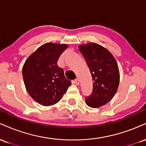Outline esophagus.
<instances>
[{"label":"esophagus","mask_w":146,"mask_h":146,"mask_svg":"<svg viewBox=\"0 0 146 146\" xmlns=\"http://www.w3.org/2000/svg\"><path fill=\"white\" fill-rule=\"evenodd\" d=\"M75 84H76V85L80 84V80H79L78 78L75 79Z\"/></svg>","instance_id":"1"}]
</instances>
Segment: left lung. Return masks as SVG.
<instances>
[{
  "mask_svg": "<svg viewBox=\"0 0 146 146\" xmlns=\"http://www.w3.org/2000/svg\"><path fill=\"white\" fill-rule=\"evenodd\" d=\"M79 50L88 64L93 82V93L86 98V103L91 108H100L109 102L118 89V64L112 53L97 43L80 44Z\"/></svg>",
  "mask_w": 146,
  "mask_h": 146,
  "instance_id": "obj_1",
  "label": "left lung"
}]
</instances>
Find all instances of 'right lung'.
Segmentation results:
<instances>
[{"instance_id":"1","label":"right lung","mask_w":146,"mask_h":146,"mask_svg":"<svg viewBox=\"0 0 146 146\" xmlns=\"http://www.w3.org/2000/svg\"><path fill=\"white\" fill-rule=\"evenodd\" d=\"M66 44L47 42L29 56L23 65V77L27 91L37 103L48 106L56 104L67 90L71 82L58 66Z\"/></svg>"}]
</instances>
